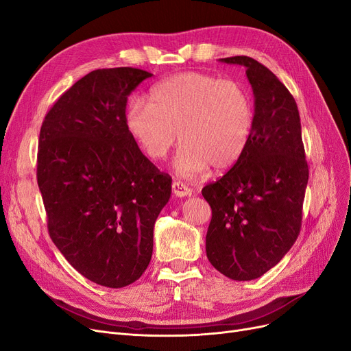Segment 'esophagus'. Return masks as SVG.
Instances as JSON below:
<instances>
[{"label":"esophagus","instance_id":"esophagus-1","mask_svg":"<svg viewBox=\"0 0 351 351\" xmlns=\"http://www.w3.org/2000/svg\"><path fill=\"white\" fill-rule=\"evenodd\" d=\"M172 189H173L175 195L179 197V198L188 197V195H191V193H192V189H191L188 185H185V184H182V182H179V180H173Z\"/></svg>","mask_w":351,"mask_h":351}]
</instances>
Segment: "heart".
<instances>
[{"instance_id":"obj_1","label":"heart","mask_w":351,"mask_h":351,"mask_svg":"<svg viewBox=\"0 0 351 351\" xmlns=\"http://www.w3.org/2000/svg\"><path fill=\"white\" fill-rule=\"evenodd\" d=\"M253 110L247 93L234 81L186 72L156 85L149 104H130V136L150 160H162L178 140L176 172L193 178L208 165L217 171L234 165L247 145Z\"/></svg>"}]
</instances>
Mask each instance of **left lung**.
<instances>
[{"label": "left lung", "mask_w": 351, "mask_h": 351, "mask_svg": "<svg viewBox=\"0 0 351 351\" xmlns=\"http://www.w3.org/2000/svg\"><path fill=\"white\" fill-rule=\"evenodd\" d=\"M219 60L245 68L254 115L239 160L202 189L213 210L205 249L224 276L252 280L276 266L300 236L309 172L300 111L288 88L249 56Z\"/></svg>", "instance_id": "8db88e82"}]
</instances>
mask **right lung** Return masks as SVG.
<instances>
[{
    "mask_svg": "<svg viewBox=\"0 0 351 351\" xmlns=\"http://www.w3.org/2000/svg\"><path fill=\"white\" fill-rule=\"evenodd\" d=\"M152 73L89 72L46 114L37 184L47 228L64 258L101 287L123 288L147 269L156 218L172 178L138 149L125 124L127 97Z\"/></svg>",
    "mask_w": 351,
    "mask_h": 351,
    "instance_id": "obj_1",
    "label": "right lung"
}]
</instances>
